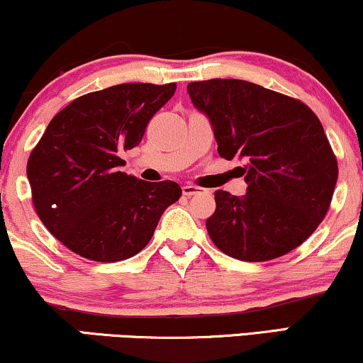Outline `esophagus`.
<instances>
[{"label":"esophagus","mask_w":363,"mask_h":363,"mask_svg":"<svg viewBox=\"0 0 363 363\" xmlns=\"http://www.w3.org/2000/svg\"><path fill=\"white\" fill-rule=\"evenodd\" d=\"M201 191H202V189L197 187V186H194V184H186V186L182 187V194H184V196H187V197L196 196V194H199Z\"/></svg>","instance_id":"34e87169"}]
</instances>
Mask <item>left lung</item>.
Returning <instances> with one entry per match:
<instances>
[{"mask_svg":"<svg viewBox=\"0 0 363 363\" xmlns=\"http://www.w3.org/2000/svg\"><path fill=\"white\" fill-rule=\"evenodd\" d=\"M192 105L211 121L218 155L240 157L245 196L216 192L206 225L218 250L267 262L299 247L328 212L337 160L314 111L303 101L237 79L191 82Z\"/></svg>","mask_w":363,"mask_h":363,"instance_id":"left-lung-1","label":"left lung"}]
</instances>
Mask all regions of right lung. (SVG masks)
Here are the masks:
<instances>
[{"label": "right lung", "instance_id": "add662e5", "mask_svg": "<svg viewBox=\"0 0 363 363\" xmlns=\"http://www.w3.org/2000/svg\"><path fill=\"white\" fill-rule=\"evenodd\" d=\"M176 84H120L79 96L50 120L28 161L35 212L69 250L94 262L141 252L177 182H146L120 169Z\"/></svg>", "mask_w": 363, "mask_h": 363}]
</instances>
